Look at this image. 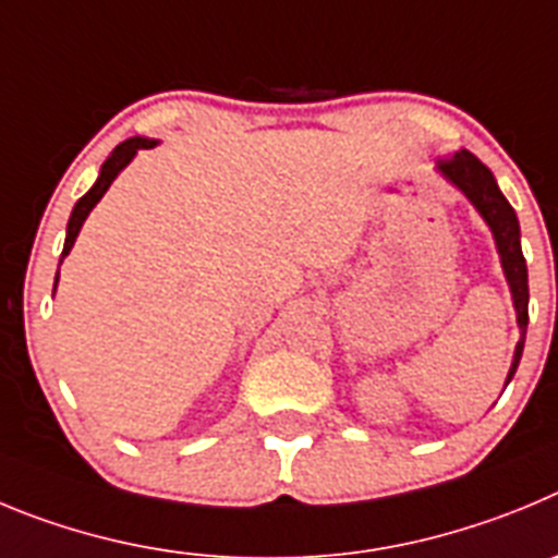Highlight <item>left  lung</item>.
<instances>
[{"instance_id": "1", "label": "left lung", "mask_w": 558, "mask_h": 558, "mask_svg": "<svg viewBox=\"0 0 558 558\" xmlns=\"http://www.w3.org/2000/svg\"><path fill=\"white\" fill-rule=\"evenodd\" d=\"M439 172L448 180H453L461 192L470 197V203L478 208V214L486 219L492 233H495V242H498L500 264H504V272L506 278H509L511 298H514L517 308V325H520V341H517L514 350V364H511L509 378H506V386H509L511 375L517 373V364H520V355H523L525 328H529V269H525L523 250H520V225H517V214L509 205V199L500 194L498 183H495L489 169H486L473 153L461 149V153L445 155V158H439Z\"/></svg>"}]
</instances>
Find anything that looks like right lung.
<instances>
[{"label":"right lung","instance_id":"obj_1","mask_svg":"<svg viewBox=\"0 0 558 558\" xmlns=\"http://www.w3.org/2000/svg\"><path fill=\"white\" fill-rule=\"evenodd\" d=\"M153 147H155V142H147V138H128V142H122L117 149H113V153H110V158L102 163V172H99L97 183L92 185V192L83 194V197L77 199V205H74L72 219H69V230H66V244H63V255H60V264H63V258L69 255V250L74 247V239H77V233H80V228H83L85 217H88L94 205L102 199V194L108 192V185L113 183V178H117V174L122 172L124 167H128L138 149H153ZM54 283H58V280H54Z\"/></svg>","mask_w":558,"mask_h":558}]
</instances>
